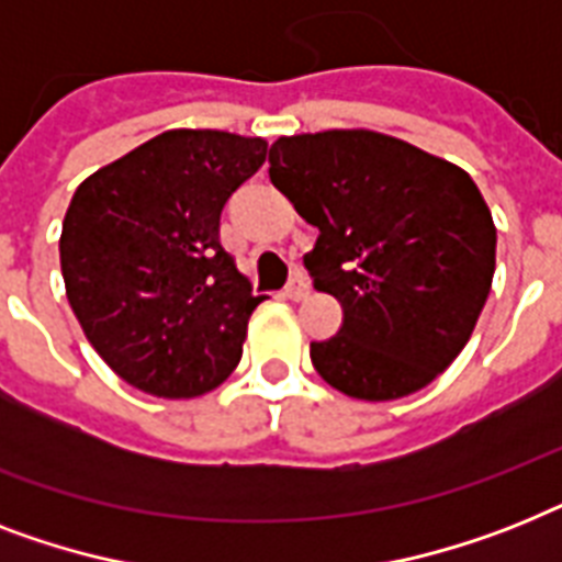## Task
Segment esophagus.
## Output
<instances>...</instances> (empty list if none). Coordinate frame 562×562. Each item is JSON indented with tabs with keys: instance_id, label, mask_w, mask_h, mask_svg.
Segmentation results:
<instances>
[{
	"instance_id": "34e87169",
	"label": "esophagus",
	"mask_w": 562,
	"mask_h": 562,
	"mask_svg": "<svg viewBox=\"0 0 562 562\" xmlns=\"http://www.w3.org/2000/svg\"><path fill=\"white\" fill-rule=\"evenodd\" d=\"M305 294H308V282H305L303 273H294L289 280V285H285V296H289V300H303Z\"/></svg>"
}]
</instances>
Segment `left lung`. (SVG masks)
<instances>
[{
  "label": "left lung",
  "instance_id": "obj_1",
  "mask_svg": "<svg viewBox=\"0 0 562 562\" xmlns=\"http://www.w3.org/2000/svg\"><path fill=\"white\" fill-rule=\"evenodd\" d=\"M273 187L321 231L305 268L337 296L344 326L312 363L349 398L427 386L471 340L491 294L496 227L456 164L369 130L280 138Z\"/></svg>",
  "mask_w": 562,
  "mask_h": 562
}]
</instances>
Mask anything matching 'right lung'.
<instances>
[{
  "mask_svg": "<svg viewBox=\"0 0 562 562\" xmlns=\"http://www.w3.org/2000/svg\"><path fill=\"white\" fill-rule=\"evenodd\" d=\"M268 144L170 130L89 176L68 204L59 266L71 312L126 384L158 398L216 390L262 303L218 239Z\"/></svg>",
  "mask_w": 562,
  "mask_h": 562,
  "instance_id": "obj_1",
  "label": "right lung"
}]
</instances>
